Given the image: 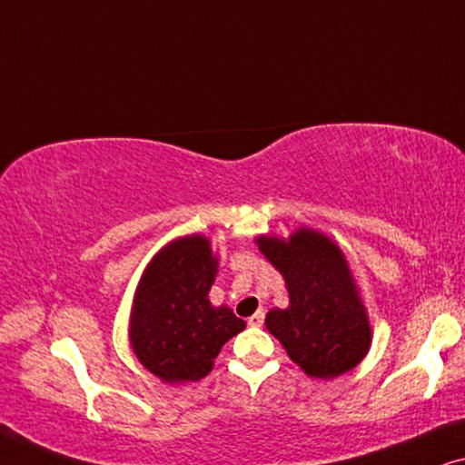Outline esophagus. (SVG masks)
<instances>
[{
	"label": "esophagus",
	"instance_id": "obj_1",
	"mask_svg": "<svg viewBox=\"0 0 465 465\" xmlns=\"http://www.w3.org/2000/svg\"><path fill=\"white\" fill-rule=\"evenodd\" d=\"M263 320H265V312L259 310V312H254L251 318H248V324H251V326H261V324H263Z\"/></svg>",
	"mask_w": 465,
	"mask_h": 465
}]
</instances>
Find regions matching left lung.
<instances>
[{"label":"left lung","instance_id":"left-lung-1","mask_svg":"<svg viewBox=\"0 0 465 465\" xmlns=\"http://www.w3.org/2000/svg\"><path fill=\"white\" fill-rule=\"evenodd\" d=\"M257 246L289 291V307L270 310L265 326L291 361L316 379L354 369L371 348V324L341 248L307 227L289 240L259 235Z\"/></svg>","mask_w":465,"mask_h":465}]
</instances>
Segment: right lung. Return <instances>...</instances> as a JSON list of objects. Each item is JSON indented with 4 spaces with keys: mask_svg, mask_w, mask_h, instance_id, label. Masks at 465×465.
<instances>
[{
    "mask_svg": "<svg viewBox=\"0 0 465 465\" xmlns=\"http://www.w3.org/2000/svg\"><path fill=\"white\" fill-rule=\"evenodd\" d=\"M219 261L204 235L166 244L143 272L130 313V348L166 383L200 381L246 322L208 299Z\"/></svg>",
    "mask_w": 465,
    "mask_h": 465,
    "instance_id": "right-lung-1",
    "label": "right lung"
}]
</instances>
